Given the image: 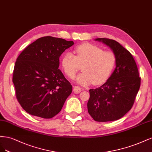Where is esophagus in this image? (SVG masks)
Returning a JSON list of instances; mask_svg holds the SVG:
<instances>
[{
  "label": "esophagus",
  "mask_w": 152,
  "mask_h": 152,
  "mask_svg": "<svg viewBox=\"0 0 152 152\" xmlns=\"http://www.w3.org/2000/svg\"><path fill=\"white\" fill-rule=\"evenodd\" d=\"M73 91H74L75 94H80L81 91V88L78 86H76L73 88Z\"/></svg>",
  "instance_id": "obj_1"
}]
</instances>
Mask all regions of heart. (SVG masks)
<instances>
[{
    "label": "heart",
    "instance_id": "b5f03b06",
    "mask_svg": "<svg viewBox=\"0 0 152 152\" xmlns=\"http://www.w3.org/2000/svg\"><path fill=\"white\" fill-rule=\"evenodd\" d=\"M75 56L66 53L62 58L61 66L66 75L72 80L82 66L83 72L76 78L81 85L101 84L108 79L115 66L116 57L113 52L104 51L93 44H82L75 48Z\"/></svg>",
    "mask_w": 152,
    "mask_h": 152
}]
</instances>
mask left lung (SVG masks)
I'll return each instance as SVG.
<instances>
[{"instance_id":"obj_1","label":"left lung","mask_w":152,"mask_h":152,"mask_svg":"<svg viewBox=\"0 0 152 152\" xmlns=\"http://www.w3.org/2000/svg\"><path fill=\"white\" fill-rule=\"evenodd\" d=\"M109 46L116 57V67L101 86L90 89L87 107L95 121L118 120L133 107L141 85L138 67L133 56L119 43L109 38H96Z\"/></svg>"}]
</instances>
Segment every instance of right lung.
Segmentation results:
<instances>
[{"label": "right lung", "instance_id": "right-lung-1", "mask_svg": "<svg viewBox=\"0 0 152 152\" xmlns=\"http://www.w3.org/2000/svg\"><path fill=\"white\" fill-rule=\"evenodd\" d=\"M74 42L43 37L29 45L17 58L12 82L16 99L28 114L50 119L59 112L72 85L58 69L59 57Z\"/></svg>", "mask_w": 152, "mask_h": 152}]
</instances>
